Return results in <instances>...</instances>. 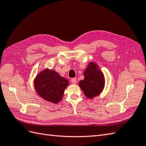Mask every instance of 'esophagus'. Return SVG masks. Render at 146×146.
I'll return each mask as SVG.
<instances>
[{
    "label": "esophagus",
    "mask_w": 146,
    "mask_h": 146,
    "mask_svg": "<svg viewBox=\"0 0 146 146\" xmlns=\"http://www.w3.org/2000/svg\"><path fill=\"white\" fill-rule=\"evenodd\" d=\"M71 82H72V83H73V84H76V83H77V80H76V78H73V79H72L71 80Z\"/></svg>",
    "instance_id": "esophagus-1"
}]
</instances>
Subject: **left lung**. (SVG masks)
Instances as JSON below:
<instances>
[{
  "label": "left lung",
  "mask_w": 146,
  "mask_h": 146,
  "mask_svg": "<svg viewBox=\"0 0 146 146\" xmlns=\"http://www.w3.org/2000/svg\"><path fill=\"white\" fill-rule=\"evenodd\" d=\"M84 79L79 82V86L86 98L92 99L99 96L105 86L104 73L97 63L90 62L84 72Z\"/></svg>",
  "instance_id": "obj_1"
}]
</instances>
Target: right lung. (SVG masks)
<instances>
[{
	"mask_svg": "<svg viewBox=\"0 0 146 146\" xmlns=\"http://www.w3.org/2000/svg\"><path fill=\"white\" fill-rule=\"evenodd\" d=\"M69 82L53 70L44 69L38 73L34 80V86L40 98L54 104L62 99L65 89Z\"/></svg>",
	"mask_w": 146,
	"mask_h": 146,
	"instance_id": "right-lung-1",
	"label": "right lung"
}]
</instances>
